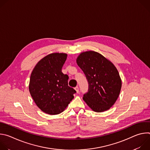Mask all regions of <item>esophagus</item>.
<instances>
[{
    "instance_id": "obj_1",
    "label": "esophagus",
    "mask_w": 150,
    "mask_h": 150,
    "mask_svg": "<svg viewBox=\"0 0 150 150\" xmlns=\"http://www.w3.org/2000/svg\"><path fill=\"white\" fill-rule=\"evenodd\" d=\"M75 91H76V92L77 93H79V88H78V87H75Z\"/></svg>"
}]
</instances>
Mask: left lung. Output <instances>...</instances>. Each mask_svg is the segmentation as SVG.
<instances>
[{
    "label": "left lung",
    "instance_id": "left-lung-1",
    "mask_svg": "<svg viewBox=\"0 0 150 150\" xmlns=\"http://www.w3.org/2000/svg\"><path fill=\"white\" fill-rule=\"evenodd\" d=\"M88 83V90L83 100L94 112L109 110L116 101L120 92L122 81L113 64L101 54L88 51L76 59Z\"/></svg>",
    "mask_w": 150,
    "mask_h": 150
}]
</instances>
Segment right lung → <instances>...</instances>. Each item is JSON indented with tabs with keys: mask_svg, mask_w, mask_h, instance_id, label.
Here are the masks:
<instances>
[{
	"mask_svg": "<svg viewBox=\"0 0 150 150\" xmlns=\"http://www.w3.org/2000/svg\"><path fill=\"white\" fill-rule=\"evenodd\" d=\"M67 58L65 53L50 54L37 63L31 74L30 94L38 108L47 114L63 112L76 93L68 86V75L62 72Z\"/></svg>",
	"mask_w": 150,
	"mask_h": 150,
	"instance_id": "obj_1",
	"label": "right lung"
}]
</instances>
